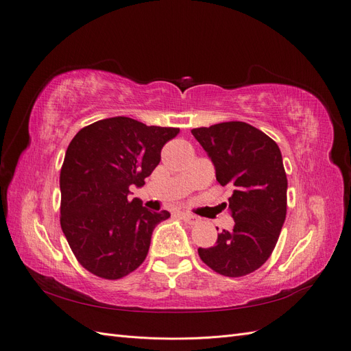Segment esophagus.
Masks as SVG:
<instances>
[{"mask_svg":"<svg viewBox=\"0 0 351 351\" xmlns=\"http://www.w3.org/2000/svg\"><path fill=\"white\" fill-rule=\"evenodd\" d=\"M178 215L183 221H186L187 224H196V222H197V217L189 214V212H178Z\"/></svg>","mask_w":351,"mask_h":351,"instance_id":"esophagus-1","label":"esophagus"}]
</instances>
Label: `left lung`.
<instances>
[{
	"instance_id": "left-lung-1",
	"label": "left lung",
	"mask_w": 351,
	"mask_h": 351,
	"mask_svg": "<svg viewBox=\"0 0 351 351\" xmlns=\"http://www.w3.org/2000/svg\"><path fill=\"white\" fill-rule=\"evenodd\" d=\"M215 165L228 197L234 228L222 230L217 244L197 249L200 259L224 277H244L272 254L287 215V176L278 145L243 121L192 130ZM218 230V228H217Z\"/></svg>"
}]
</instances>
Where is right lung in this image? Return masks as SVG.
I'll return each instance as SVG.
<instances>
[{"label": "right lung", "instance_id": "add662e5", "mask_svg": "<svg viewBox=\"0 0 351 351\" xmlns=\"http://www.w3.org/2000/svg\"><path fill=\"white\" fill-rule=\"evenodd\" d=\"M176 127L112 117L83 127L70 142L60 173V224L77 262L104 280H120L146 259L154 228L169 218L129 200L161 161Z\"/></svg>", "mask_w": 351, "mask_h": 351}]
</instances>
